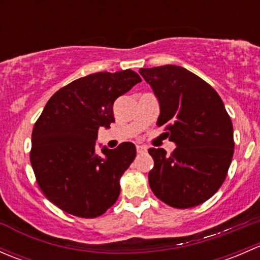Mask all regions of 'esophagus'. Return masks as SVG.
Masks as SVG:
<instances>
[{
	"mask_svg": "<svg viewBox=\"0 0 260 260\" xmlns=\"http://www.w3.org/2000/svg\"><path fill=\"white\" fill-rule=\"evenodd\" d=\"M147 151V147L145 146H137V152L138 153H145Z\"/></svg>",
	"mask_w": 260,
	"mask_h": 260,
	"instance_id": "1",
	"label": "esophagus"
}]
</instances>
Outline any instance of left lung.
<instances>
[{
    "instance_id": "1",
    "label": "left lung",
    "mask_w": 260,
    "mask_h": 260,
    "mask_svg": "<svg viewBox=\"0 0 260 260\" xmlns=\"http://www.w3.org/2000/svg\"><path fill=\"white\" fill-rule=\"evenodd\" d=\"M140 74L158 99L157 125L177 146L170 156L164 148L148 149L154 161L149 187L172 208L200 205L219 190L232 164V119L215 89L185 68H142Z\"/></svg>"
}]
</instances>
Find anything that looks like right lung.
Returning <instances> with one entry per match:
<instances>
[{
  "label": "right lung",
  "mask_w": 260,
  "mask_h": 260,
  "mask_svg": "<svg viewBox=\"0 0 260 260\" xmlns=\"http://www.w3.org/2000/svg\"><path fill=\"white\" fill-rule=\"evenodd\" d=\"M142 81L133 70L101 72L59 89L36 120L30 161L44 195L62 211L96 217L117 201L119 180L136 157V146L95 151L101 127L114 122L113 104Z\"/></svg>",
  "instance_id": "obj_1"
}]
</instances>
